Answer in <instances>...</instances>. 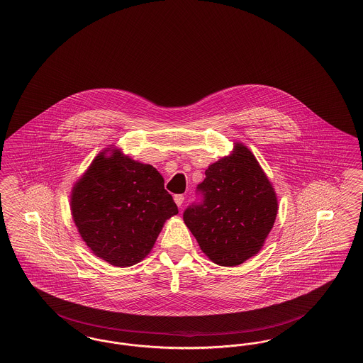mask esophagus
<instances>
[{"label": "esophagus", "mask_w": 363, "mask_h": 363, "mask_svg": "<svg viewBox=\"0 0 363 363\" xmlns=\"http://www.w3.org/2000/svg\"><path fill=\"white\" fill-rule=\"evenodd\" d=\"M184 200H185V197L182 196V194H175L174 196V201L179 208H181V205L184 203Z\"/></svg>", "instance_id": "1"}]
</instances>
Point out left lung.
<instances>
[{
    "label": "left lung",
    "instance_id": "8db88e82",
    "mask_svg": "<svg viewBox=\"0 0 363 363\" xmlns=\"http://www.w3.org/2000/svg\"><path fill=\"white\" fill-rule=\"evenodd\" d=\"M208 166L199 185L203 203L184 212V221L203 254L216 264L238 266L261 251L272 231L276 190L254 154L240 142Z\"/></svg>",
    "mask_w": 363,
    "mask_h": 363
}]
</instances>
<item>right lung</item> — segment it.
Listing matches in <instances>:
<instances>
[{
  "label": "right lung",
  "mask_w": 363,
  "mask_h": 363,
  "mask_svg": "<svg viewBox=\"0 0 363 363\" xmlns=\"http://www.w3.org/2000/svg\"><path fill=\"white\" fill-rule=\"evenodd\" d=\"M70 209L91 252L116 267L143 261L178 213L160 172L116 147L101 151L74 184Z\"/></svg>",
  "instance_id": "right-lung-1"
}]
</instances>
